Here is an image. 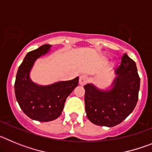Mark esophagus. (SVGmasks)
<instances>
[{"instance_id":"esophagus-1","label":"esophagus","mask_w":152,"mask_h":152,"mask_svg":"<svg viewBox=\"0 0 152 152\" xmlns=\"http://www.w3.org/2000/svg\"><path fill=\"white\" fill-rule=\"evenodd\" d=\"M88 82V76L85 75H80V77H79V84H80V85H84V84H86Z\"/></svg>"}]
</instances>
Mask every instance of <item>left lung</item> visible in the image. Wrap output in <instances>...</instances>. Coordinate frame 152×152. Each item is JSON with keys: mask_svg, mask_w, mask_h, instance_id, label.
Returning a JSON list of instances; mask_svg holds the SVG:
<instances>
[{"mask_svg": "<svg viewBox=\"0 0 152 152\" xmlns=\"http://www.w3.org/2000/svg\"><path fill=\"white\" fill-rule=\"evenodd\" d=\"M116 77L110 91L84 85L87 116L94 124L113 127L121 123L133 111L139 99L140 77L136 64L126 54L115 70Z\"/></svg>", "mask_w": 152, "mask_h": 152, "instance_id": "left-lung-1", "label": "left lung"}]
</instances>
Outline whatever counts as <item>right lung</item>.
<instances>
[{"label": "right lung", "instance_id": "add662e5", "mask_svg": "<svg viewBox=\"0 0 152 152\" xmlns=\"http://www.w3.org/2000/svg\"><path fill=\"white\" fill-rule=\"evenodd\" d=\"M51 45H42L28 52L16 76L14 91L21 110L30 119L49 122L61 115L66 98L78 84L79 77L59 81L51 85L40 86L33 83L29 72L36 60L49 52Z\"/></svg>", "mask_w": 152, "mask_h": 152}]
</instances>
